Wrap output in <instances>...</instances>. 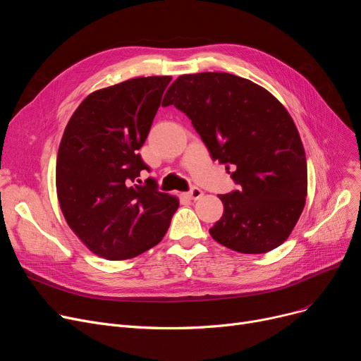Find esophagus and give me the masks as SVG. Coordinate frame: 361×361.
Wrapping results in <instances>:
<instances>
[{"mask_svg":"<svg viewBox=\"0 0 361 361\" xmlns=\"http://www.w3.org/2000/svg\"><path fill=\"white\" fill-rule=\"evenodd\" d=\"M187 199H190V200H197V199H200L202 196H203V192L200 190V188H197V187H193L190 192H187L185 195H184Z\"/></svg>","mask_w":361,"mask_h":361,"instance_id":"1","label":"esophagus"}]
</instances>
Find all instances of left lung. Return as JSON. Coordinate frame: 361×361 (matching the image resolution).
<instances>
[{"label":"left lung","mask_w":361,"mask_h":361,"mask_svg":"<svg viewBox=\"0 0 361 361\" xmlns=\"http://www.w3.org/2000/svg\"><path fill=\"white\" fill-rule=\"evenodd\" d=\"M168 105L192 120L214 161L234 169L240 188L219 195L224 215L212 238L245 255L276 249L307 196L305 147L288 111L264 87L219 71L180 75L165 93Z\"/></svg>","instance_id":"left-lung-1"}]
</instances>
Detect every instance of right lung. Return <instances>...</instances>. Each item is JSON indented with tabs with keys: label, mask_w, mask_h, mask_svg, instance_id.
Here are the masks:
<instances>
[{
	"label": "right lung",
	"mask_w": 361,
	"mask_h": 361,
	"mask_svg": "<svg viewBox=\"0 0 361 361\" xmlns=\"http://www.w3.org/2000/svg\"><path fill=\"white\" fill-rule=\"evenodd\" d=\"M169 82L150 75L94 90L64 130L56 196L73 233L99 257L126 260L152 249L178 209V199L158 192L154 180L135 184L149 171L137 150Z\"/></svg>",
	"instance_id": "1"
}]
</instances>
